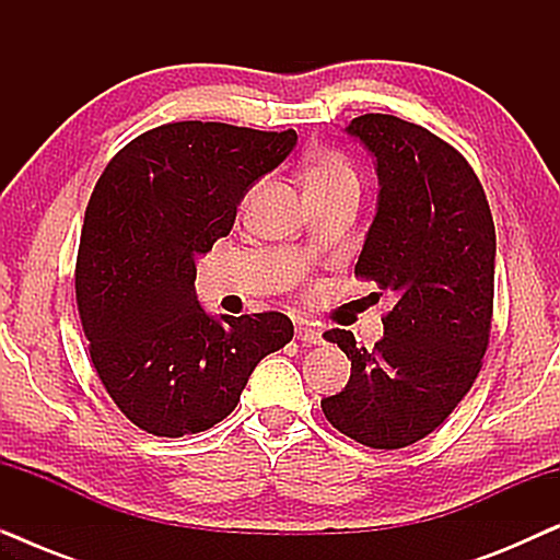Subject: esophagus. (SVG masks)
<instances>
[{
    "instance_id": "esophagus-1",
    "label": "esophagus",
    "mask_w": 560,
    "mask_h": 560,
    "mask_svg": "<svg viewBox=\"0 0 560 560\" xmlns=\"http://www.w3.org/2000/svg\"><path fill=\"white\" fill-rule=\"evenodd\" d=\"M295 336L303 343H313V347H320V343H326L324 331H318V328H313V326H298Z\"/></svg>"
}]
</instances>
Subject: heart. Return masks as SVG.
Here are the masks:
<instances>
[{
  "label": "heart",
  "instance_id": "heart-1",
  "mask_svg": "<svg viewBox=\"0 0 560 560\" xmlns=\"http://www.w3.org/2000/svg\"><path fill=\"white\" fill-rule=\"evenodd\" d=\"M308 188L331 186V183H354V173L347 160L336 152H318L308 163Z\"/></svg>",
  "mask_w": 560,
  "mask_h": 560
}]
</instances>
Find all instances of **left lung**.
<instances>
[{
  "label": "left lung",
  "instance_id": "1",
  "mask_svg": "<svg viewBox=\"0 0 560 560\" xmlns=\"http://www.w3.org/2000/svg\"><path fill=\"white\" fill-rule=\"evenodd\" d=\"M347 135L374 160L377 211L354 272L395 305L374 349L351 331L326 334L351 359L341 393L320 400L343 435L405 448L433 433L477 380L494 301V221L471 165L428 129L364 114Z\"/></svg>",
  "mask_w": 560,
  "mask_h": 560
}]
</instances>
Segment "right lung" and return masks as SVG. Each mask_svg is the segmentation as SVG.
Listing matches in <instances>:
<instances>
[{
    "label": "right lung",
    "instance_id": "obj_1",
    "mask_svg": "<svg viewBox=\"0 0 560 560\" xmlns=\"http://www.w3.org/2000/svg\"><path fill=\"white\" fill-rule=\"evenodd\" d=\"M295 144L293 129L175 121L129 142L98 178L75 301L98 380L142 431H209L236 408L259 359L293 339V320L275 311L209 316L194 280L247 190Z\"/></svg>",
    "mask_w": 560,
    "mask_h": 560
}]
</instances>
